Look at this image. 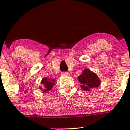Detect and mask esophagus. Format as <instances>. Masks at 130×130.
Here are the masks:
<instances>
[{
  "instance_id": "esophagus-1",
  "label": "esophagus",
  "mask_w": 130,
  "mask_h": 130,
  "mask_svg": "<svg viewBox=\"0 0 130 130\" xmlns=\"http://www.w3.org/2000/svg\"><path fill=\"white\" fill-rule=\"evenodd\" d=\"M69 73L68 72H62L61 73V75L62 76H67L69 75Z\"/></svg>"
}]
</instances>
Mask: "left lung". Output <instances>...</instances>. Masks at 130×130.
<instances>
[{
    "label": "left lung",
    "mask_w": 130,
    "mask_h": 130,
    "mask_svg": "<svg viewBox=\"0 0 130 130\" xmlns=\"http://www.w3.org/2000/svg\"><path fill=\"white\" fill-rule=\"evenodd\" d=\"M77 78L80 84V87L86 91H90L92 89L99 87L101 84V80L98 75L89 69H85Z\"/></svg>",
    "instance_id": "obj_1"
}]
</instances>
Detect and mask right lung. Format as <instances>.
Here are the masks:
<instances>
[{"instance_id": "add662e5", "label": "right lung", "mask_w": 130, "mask_h": 130, "mask_svg": "<svg viewBox=\"0 0 130 130\" xmlns=\"http://www.w3.org/2000/svg\"><path fill=\"white\" fill-rule=\"evenodd\" d=\"M55 79L44 77V78L41 80V86H40L39 89L43 90V92H45L50 91L53 88V86L55 85Z\"/></svg>"}]
</instances>
